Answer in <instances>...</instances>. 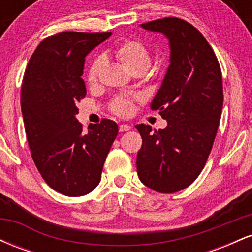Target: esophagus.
I'll return each instance as SVG.
<instances>
[{"label": "esophagus", "instance_id": "34e87169", "mask_svg": "<svg viewBox=\"0 0 252 252\" xmlns=\"http://www.w3.org/2000/svg\"><path fill=\"white\" fill-rule=\"evenodd\" d=\"M130 130V126L128 124H120V131L124 132V131H129Z\"/></svg>", "mask_w": 252, "mask_h": 252}]
</instances>
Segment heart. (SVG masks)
Returning <instances> with one entry per match:
<instances>
[{
	"label": "heart",
	"instance_id": "heart-1",
	"mask_svg": "<svg viewBox=\"0 0 252 252\" xmlns=\"http://www.w3.org/2000/svg\"><path fill=\"white\" fill-rule=\"evenodd\" d=\"M115 57L134 73H143L149 67L152 62V54L149 48L142 41L137 39H128L118 43L114 50ZM103 59L100 57L96 58L90 65L88 72V83L94 85L98 80L99 72L102 70ZM134 98L128 96H116L112 98L110 103V110L118 116H128L132 111Z\"/></svg>",
	"mask_w": 252,
	"mask_h": 252
}]
</instances>
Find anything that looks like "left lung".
I'll return each mask as SVG.
<instances>
[{
	"instance_id": "8db88e82",
	"label": "left lung",
	"mask_w": 252,
	"mask_h": 252,
	"mask_svg": "<svg viewBox=\"0 0 252 252\" xmlns=\"http://www.w3.org/2000/svg\"><path fill=\"white\" fill-rule=\"evenodd\" d=\"M169 39L170 65L152 103L167 128L136 124L142 137L137 174L149 189L175 193L206 164L222 110L221 70L215 51L193 25L169 16L141 25Z\"/></svg>"
}]
</instances>
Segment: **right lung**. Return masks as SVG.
<instances>
[{"label":"right lung","mask_w":252,"mask_h":252,"mask_svg":"<svg viewBox=\"0 0 252 252\" xmlns=\"http://www.w3.org/2000/svg\"><path fill=\"white\" fill-rule=\"evenodd\" d=\"M111 33L62 32L43 39L32 54L21 89V110L32 158L48 186L82 196L99 184L105 158L118 134L114 121L89 126L78 122L85 98L86 54Z\"/></svg>","instance_id":"add662e5"}]
</instances>
